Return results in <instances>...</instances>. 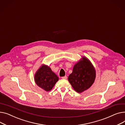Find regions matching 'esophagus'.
I'll list each match as a JSON object with an SVG mask.
<instances>
[{
  "label": "esophagus",
  "mask_w": 125,
  "mask_h": 125,
  "mask_svg": "<svg viewBox=\"0 0 125 125\" xmlns=\"http://www.w3.org/2000/svg\"><path fill=\"white\" fill-rule=\"evenodd\" d=\"M62 79H67V76H64V77H62Z\"/></svg>",
  "instance_id": "1"
}]
</instances>
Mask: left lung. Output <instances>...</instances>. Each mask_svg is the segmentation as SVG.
Wrapping results in <instances>:
<instances>
[{
	"instance_id": "8db88e82",
	"label": "left lung",
	"mask_w": 125,
	"mask_h": 125,
	"mask_svg": "<svg viewBox=\"0 0 125 125\" xmlns=\"http://www.w3.org/2000/svg\"><path fill=\"white\" fill-rule=\"evenodd\" d=\"M96 78V70L90 61L83 56L74 66L68 81L77 92L82 93L93 85Z\"/></svg>"
}]
</instances>
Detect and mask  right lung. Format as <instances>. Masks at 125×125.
Here are the masks:
<instances>
[{
    "instance_id": "add662e5",
    "label": "right lung",
    "mask_w": 125,
    "mask_h": 125,
    "mask_svg": "<svg viewBox=\"0 0 125 125\" xmlns=\"http://www.w3.org/2000/svg\"><path fill=\"white\" fill-rule=\"evenodd\" d=\"M36 84L46 91H50L58 81V77L49 66L42 64L34 75Z\"/></svg>"
}]
</instances>
